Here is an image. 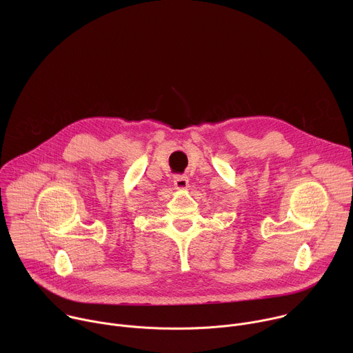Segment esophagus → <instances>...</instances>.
<instances>
[{
    "instance_id": "34e87169",
    "label": "esophagus",
    "mask_w": 353,
    "mask_h": 353,
    "mask_svg": "<svg viewBox=\"0 0 353 353\" xmlns=\"http://www.w3.org/2000/svg\"><path fill=\"white\" fill-rule=\"evenodd\" d=\"M173 183H174V188L176 190H181V191L187 190V187H188V177L187 176H176Z\"/></svg>"
}]
</instances>
